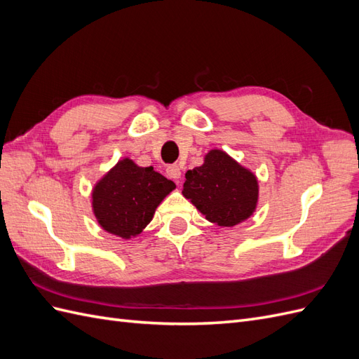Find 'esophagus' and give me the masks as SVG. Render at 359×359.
Segmentation results:
<instances>
[{"instance_id": "esophagus-1", "label": "esophagus", "mask_w": 359, "mask_h": 359, "mask_svg": "<svg viewBox=\"0 0 359 359\" xmlns=\"http://www.w3.org/2000/svg\"><path fill=\"white\" fill-rule=\"evenodd\" d=\"M166 173H168L169 178L178 181L181 178V168L178 165H170V166H168Z\"/></svg>"}]
</instances>
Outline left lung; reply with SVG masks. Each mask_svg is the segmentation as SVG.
<instances>
[{
	"label": "left lung",
	"mask_w": 359,
	"mask_h": 359,
	"mask_svg": "<svg viewBox=\"0 0 359 359\" xmlns=\"http://www.w3.org/2000/svg\"><path fill=\"white\" fill-rule=\"evenodd\" d=\"M182 194L208 222L232 227L255 212L259 186L253 172L224 151L211 149L202 166L187 170Z\"/></svg>",
	"instance_id": "8db88e82"
}]
</instances>
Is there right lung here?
<instances>
[{"label":"right lung","instance_id":"1","mask_svg":"<svg viewBox=\"0 0 359 359\" xmlns=\"http://www.w3.org/2000/svg\"><path fill=\"white\" fill-rule=\"evenodd\" d=\"M175 184L156 172L123 158L95 184L93 211L106 232L124 240L142 232L153 220L156 208Z\"/></svg>","mask_w":359,"mask_h":359}]
</instances>
